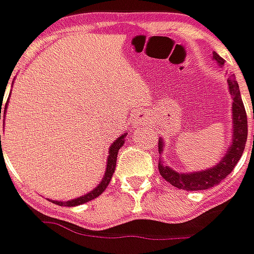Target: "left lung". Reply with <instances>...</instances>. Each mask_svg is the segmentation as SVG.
<instances>
[{"mask_svg": "<svg viewBox=\"0 0 254 254\" xmlns=\"http://www.w3.org/2000/svg\"><path fill=\"white\" fill-rule=\"evenodd\" d=\"M212 58L219 64H225V61L218 54H213ZM228 89L232 96V144L229 145L228 151L225 152V155L220 158V161L216 165H213L212 168L195 171V172H178V171L172 170L170 165L164 164L162 158L160 157V162H158L160 174L164 180L170 182L171 185L185 190H208V188L218 185L222 180H225L240 160L242 154L245 151L246 140H248V116H246V110H245V106L242 102L239 84L236 82L235 74L228 76ZM164 147H165V142L162 138H160V141H158L160 154H162L164 151Z\"/></svg>", "mask_w": 254, "mask_h": 254, "instance_id": "1", "label": "left lung"}]
</instances>
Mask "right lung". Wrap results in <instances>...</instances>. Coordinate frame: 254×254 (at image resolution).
<instances>
[{"label": "right lung", "instance_id": "right-lung-1", "mask_svg": "<svg viewBox=\"0 0 254 254\" xmlns=\"http://www.w3.org/2000/svg\"><path fill=\"white\" fill-rule=\"evenodd\" d=\"M1 106H2V103L0 104V119L1 117H4L5 114H6V106L8 104H5L4 110H1ZM126 135H127V132H124L122 134L119 138H116V141L113 142L112 145H110V148H109V157H107V167H106V172H104V177H103V180L99 182V185L94 188L90 192H87L86 195H82V196H79V198H74V199L70 200H54L56 205H59V206H77V205H82V203H86V202H89V200L94 199V198H97L99 195H102L103 190L107 188V185L110 184V181H112L113 174H114V170H116V161H117V154H119V150L122 148L123 145H124V140H126ZM0 147H1V135H0Z\"/></svg>", "mask_w": 254, "mask_h": 254}]
</instances>
